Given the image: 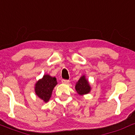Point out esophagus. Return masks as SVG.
<instances>
[{
	"instance_id": "esophagus-1",
	"label": "esophagus",
	"mask_w": 135,
	"mask_h": 135,
	"mask_svg": "<svg viewBox=\"0 0 135 135\" xmlns=\"http://www.w3.org/2000/svg\"><path fill=\"white\" fill-rule=\"evenodd\" d=\"M69 82V80H62V84H68Z\"/></svg>"
}]
</instances>
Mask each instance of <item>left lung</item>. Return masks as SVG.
<instances>
[{
  "instance_id": "1",
  "label": "left lung",
  "mask_w": 135,
  "mask_h": 135,
  "mask_svg": "<svg viewBox=\"0 0 135 135\" xmlns=\"http://www.w3.org/2000/svg\"><path fill=\"white\" fill-rule=\"evenodd\" d=\"M75 90L80 96L87 94L90 92L91 87L89 80L86 78L85 75L81 76L78 81L76 83Z\"/></svg>"
}]
</instances>
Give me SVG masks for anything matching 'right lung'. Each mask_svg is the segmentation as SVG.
Returning <instances> with one entry per match:
<instances>
[{
    "instance_id": "add662e5",
    "label": "right lung",
    "mask_w": 135,
    "mask_h": 135,
    "mask_svg": "<svg viewBox=\"0 0 135 135\" xmlns=\"http://www.w3.org/2000/svg\"><path fill=\"white\" fill-rule=\"evenodd\" d=\"M57 85L55 77L50 75H44L43 78L36 83L34 90L36 95L45 103H47L50 99L54 87Z\"/></svg>"
}]
</instances>
